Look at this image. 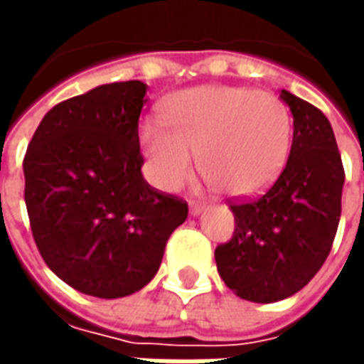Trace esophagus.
<instances>
[{"label": "esophagus", "mask_w": 364, "mask_h": 364, "mask_svg": "<svg viewBox=\"0 0 364 364\" xmlns=\"http://www.w3.org/2000/svg\"><path fill=\"white\" fill-rule=\"evenodd\" d=\"M189 208H191V214H195V216H197V214H200L203 210H205L206 206L203 205V203H197V200H191Z\"/></svg>", "instance_id": "esophagus-1"}]
</instances>
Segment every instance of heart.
<instances>
[{
    "instance_id": "heart-1",
    "label": "heart",
    "mask_w": 364,
    "mask_h": 364,
    "mask_svg": "<svg viewBox=\"0 0 364 364\" xmlns=\"http://www.w3.org/2000/svg\"><path fill=\"white\" fill-rule=\"evenodd\" d=\"M164 122L140 128L151 181L164 191L189 179L193 154L208 183L237 198L271 187L289 159L292 117L271 93L230 85L181 91L164 105Z\"/></svg>"
}]
</instances>
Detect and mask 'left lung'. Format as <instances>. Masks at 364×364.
I'll return each mask as SVG.
<instances>
[{
	"label": "left lung",
	"mask_w": 364,
	"mask_h": 364,
	"mask_svg": "<svg viewBox=\"0 0 364 364\" xmlns=\"http://www.w3.org/2000/svg\"><path fill=\"white\" fill-rule=\"evenodd\" d=\"M292 112V146L261 197L230 203L236 228L214 252L222 281L250 302H277L312 281L328 259L341 216L345 171L326 114L281 91Z\"/></svg>",
	"instance_id": "obj_1"
}]
</instances>
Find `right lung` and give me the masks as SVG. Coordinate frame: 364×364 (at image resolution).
<instances>
[{"mask_svg": "<svg viewBox=\"0 0 364 364\" xmlns=\"http://www.w3.org/2000/svg\"><path fill=\"white\" fill-rule=\"evenodd\" d=\"M146 83L99 85L44 114L23 159L25 205L44 263L72 289L128 296L158 273L187 220L183 198L142 177Z\"/></svg>", "mask_w": 364, "mask_h": 364, "instance_id": "obj_1", "label": "right lung"}]
</instances>
